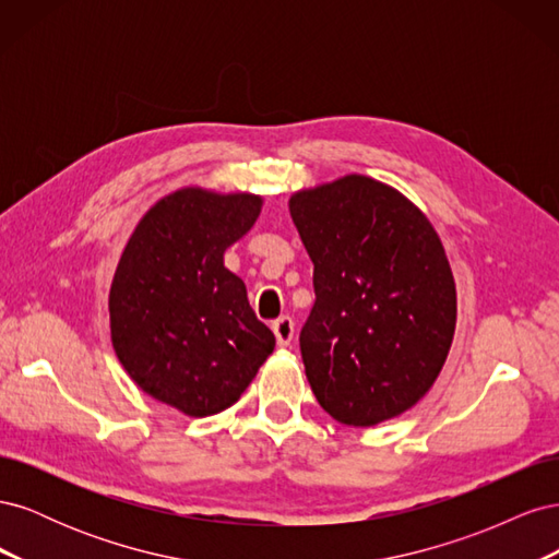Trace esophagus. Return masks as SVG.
<instances>
[{"instance_id": "esophagus-1", "label": "esophagus", "mask_w": 559, "mask_h": 559, "mask_svg": "<svg viewBox=\"0 0 559 559\" xmlns=\"http://www.w3.org/2000/svg\"><path fill=\"white\" fill-rule=\"evenodd\" d=\"M273 331H275V337H277V345L280 347H286L292 341H294V319L289 314H282L280 319L273 321Z\"/></svg>"}]
</instances>
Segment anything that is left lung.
<instances>
[{"instance_id": "obj_1", "label": "left lung", "mask_w": 559, "mask_h": 559, "mask_svg": "<svg viewBox=\"0 0 559 559\" xmlns=\"http://www.w3.org/2000/svg\"><path fill=\"white\" fill-rule=\"evenodd\" d=\"M289 212L314 263L300 354L319 405L349 427L413 408L456 324L452 270L429 218L364 175L298 191Z\"/></svg>"}]
</instances>
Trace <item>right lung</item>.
<instances>
[{"instance_id":"right-lung-1","label":"right lung","mask_w":559,"mask_h":559,"mask_svg":"<svg viewBox=\"0 0 559 559\" xmlns=\"http://www.w3.org/2000/svg\"><path fill=\"white\" fill-rule=\"evenodd\" d=\"M259 214V195L181 189L142 216L118 261L116 357L134 384L183 415L230 408L275 349L245 282L224 265Z\"/></svg>"}]
</instances>
